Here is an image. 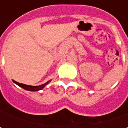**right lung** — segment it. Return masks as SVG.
<instances>
[{
  "mask_svg": "<svg viewBox=\"0 0 128 128\" xmlns=\"http://www.w3.org/2000/svg\"><path fill=\"white\" fill-rule=\"evenodd\" d=\"M12 81L14 83H16V85H18V86H20V88H22L23 89H25V90H26L28 91H38V90H42V88L45 87L46 86H47L50 80H49V81L46 82V83H44V84H42V85H40V86H28V85H26V84H22V83H20V82H18L15 81V80H12Z\"/></svg>",
  "mask_w": 128,
  "mask_h": 128,
  "instance_id": "add662e5",
  "label": "right lung"
}]
</instances>
